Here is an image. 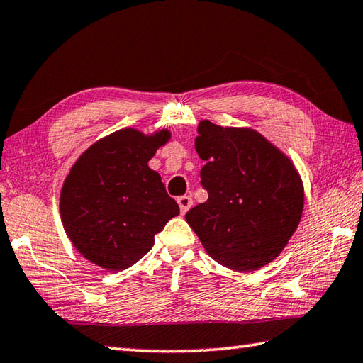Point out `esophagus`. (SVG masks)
Segmentation results:
<instances>
[{"mask_svg":"<svg viewBox=\"0 0 363 363\" xmlns=\"http://www.w3.org/2000/svg\"><path fill=\"white\" fill-rule=\"evenodd\" d=\"M177 202H179V206H180V211L184 214L186 213L191 206H192V199L189 196H182L177 199Z\"/></svg>","mask_w":363,"mask_h":363,"instance_id":"obj_1","label":"esophagus"}]
</instances>
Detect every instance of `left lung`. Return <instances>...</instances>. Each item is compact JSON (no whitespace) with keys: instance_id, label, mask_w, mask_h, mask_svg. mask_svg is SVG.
I'll use <instances>...</instances> for the list:
<instances>
[{"instance_id":"left-lung-1","label":"left lung","mask_w":363,"mask_h":363,"mask_svg":"<svg viewBox=\"0 0 363 363\" xmlns=\"http://www.w3.org/2000/svg\"><path fill=\"white\" fill-rule=\"evenodd\" d=\"M196 150L205 161L208 201L186 213L208 255L233 271L271 263L290 241L304 210V186L291 160L260 133L202 121Z\"/></svg>"}]
</instances>
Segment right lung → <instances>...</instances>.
<instances>
[{"label":"right lung","mask_w":363,"mask_h":363,"mask_svg":"<svg viewBox=\"0 0 363 363\" xmlns=\"http://www.w3.org/2000/svg\"><path fill=\"white\" fill-rule=\"evenodd\" d=\"M171 133L145 136L123 128L92 144L65 177L59 210L78 252L108 271H122L153 247L155 235L180 214L149 161Z\"/></svg>","instance_id":"add662e5"}]
</instances>
